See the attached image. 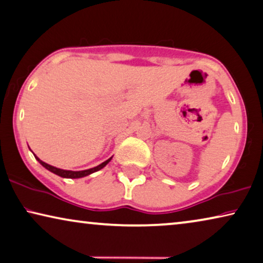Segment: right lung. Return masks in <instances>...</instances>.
Wrapping results in <instances>:
<instances>
[{"mask_svg": "<svg viewBox=\"0 0 263 263\" xmlns=\"http://www.w3.org/2000/svg\"><path fill=\"white\" fill-rule=\"evenodd\" d=\"M35 158H36V159H37V162L40 163L42 166L46 167L47 170H49L50 172H53V174H55V175H58V176H60V177H64V178H81V177H85V176H88V175L93 174V172L99 171V170L103 169L104 166H106V165H107L109 160L112 159V157H111V158H108L107 160H105L104 163L99 164V165L96 166V167H92V169H87V170H82V171L62 170V169H59V167L52 166V165H49V164H47V163H45V162H42V160H41L40 158H37L36 156H35Z\"/></svg>", "mask_w": 263, "mask_h": 263, "instance_id": "obj_1", "label": "right lung"}]
</instances>
